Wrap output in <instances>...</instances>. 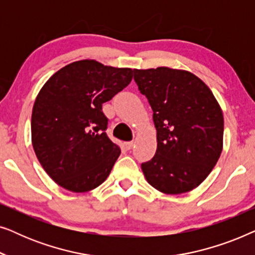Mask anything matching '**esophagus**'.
<instances>
[{"label": "esophagus", "mask_w": 255, "mask_h": 255, "mask_svg": "<svg viewBox=\"0 0 255 255\" xmlns=\"http://www.w3.org/2000/svg\"><path fill=\"white\" fill-rule=\"evenodd\" d=\"M124 145H125V147H127V149H131L132 147H133L134 142L133 141H127Z\"/></svg>", "instance_id": "34e87169"}]
</instances>
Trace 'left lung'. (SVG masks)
<instances>
[{
    "label": "left lung",
    "mask_w": 255,
    "mask_h": 255,
    "mask_svg": "<svg viewBox=\"0 0 255 255\" xmlns=\"http://www.w3.org/2000/svg\"><path fill=\"white\" fill-rule=\"evenodd\" d=\"M153 110L156 152L141 169L165 194H183L203 182L223 148L224 118L209 87L193 73L168 67L133 69Z\"/></svg>",
    "instance_id": "obj_1"
}]
</instances>
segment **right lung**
I'll return each instance as SVG.
<instances>
[{"instance_id": "right-lung-1", "label": "right lung", "mask_w": 255, "mask_h": 255, "mask_svg": "<svg viewBox=\"0 0 255 255\" xmlns=\"http://www.w3.org/2000/svg\"><path fill=\"white\" fill-rule=\"evenodd\" d=\"M132 73L80 60L59 69L38 94L31 118L32 146L60 187L85 193L109 176L121 148L106 133L102 104L131 82Z\"/></svg>"}]
</instances>
